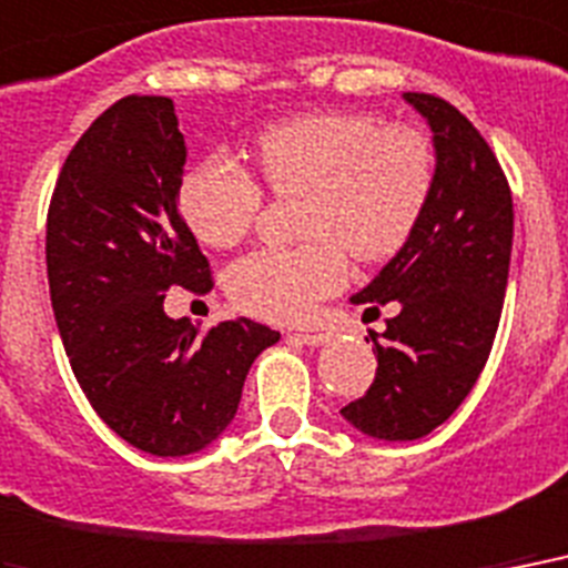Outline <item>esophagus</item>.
I'll return each mask as SVG.
<instances>
[{"mask_svg": "<svg viewBox=\"0 0 568 568\" xmlns=\"http://www.w3.org/2000/svg\"><path fill=\"white\" fill-rule=\"evenodd\" d=\"M296 337L307 346H323V344H328V341H332V334H328V332H298Z\"/></svg>", "mask_w": 568, "mask_h": 568, "instance_id": "esophagus-1", "label": "esophagus"}]
</instances>
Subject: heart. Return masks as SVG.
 Wrapping results in <instances>:
<instances>
[{"label": "heart", "instance_id": "1", "mask_svg": "<svg viewBox=\"0 0 568 568\" xmlns=\"http://www.w3.org/2000/svg\"><path fill=\"white\" fill-rule=\"evenodd\" d=\"M263 183L302 195L296 248H257L227 270V293L245 314L302 323L346 281V254L388 261L408 243L433 192V144L417 126L362 112H311L270 126L254 142ZM178 206L210 248L243 243L263 206L257 180L227 156L183 174Z\"/></svg>", "mask_w": 568, "mask_h": 568}]
</instances>
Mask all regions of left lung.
Returning a JSON list of instances; mask_svg holds the SVG:
<instances>
[{"label":"left lung","instance_id":"left-lung-1","mask_svg":"<svg viewBox=\"0 0 568 568\" xmlns=\"http://www.w3.org/2000/svg\"><path fill=\"white\" fill-rule=\"evenodd\" d=\"M433 130V192L408 243L355 305L394 302L388 328L371 332L376 379L341 415L382 442H415L471 394L489 362L513 252V195L477 126L435 94L408 91Z\"/></svg>","mask_w":568,"mask_h":568}]
</instances>
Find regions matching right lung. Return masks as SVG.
<instances>
[{
  "label": "right lung",
  "mask_w": 568,
  "mask_h": 568,
  "mask_svg": "<svg viewBox=\"0 0 568 568\" xmlns=\"http://www.w3.org/2000/svg\"><path fill=\"white\" fill-rule=\"evenodd\" d=\"M186 142L169 97L109 105L61 165L47 213V275L79 388L124 442L186 456L215 442L248 367L278 332L224 320L197 332L165 290L210 293V263L178 210Z\"/></svg>",
  "instance_id": "1"
}]
</instances>
